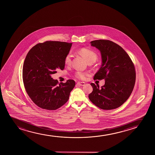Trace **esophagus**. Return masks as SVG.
<instances>
[{
  "label": "esophagus",
  "mask_w": 155,
  "mask_h": 155,
  "mask_svg": "<svg viewBox=\"0 0 155 155\" xmlns=\"http://www.w3.org/2000/svg\"><path fill=\"white\" fill-rule=\"evenodd\" d=\"M77 84L78 85H79V86H83L85 85V83H84V82H78Z\"/></svg>",
  "instance_id": "1"
}]
</instances>
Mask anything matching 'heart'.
Returning a JSON list of instances; mask_svg holds the SVG:
<instances>
[{
  "label": "heart",
  "mask_w": 155,
  "mask_h": 155,
  "mask_svg": "<svg viewBox=\"0 0 155 155\" xmlns=\"http://www.w3.org/2000/svg\"><path fill=\"white\" fill-rule=\"evenodd\" d=\"M80 53L86 59L87 62L93 61V60L95 61L97 59V54L94 51L89 49L83 48L81 49ZM71 57H72V55L71 54V53H68L66 55L64 60V64H66V65L70 64L71 61ZM87 74H88L86 72L77 71L76 74V76L78 78L85 79Z\"/></svg>",
  "instance_id": "obj_1"
}]
</instances>
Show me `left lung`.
<instances>
[{"mask_svg":"<svg viewBox=\"0 0 155 155\" xmlns=\"http://www.w3.org/2000/svg\"><path fill=\"white\" fill-rule=\"evenodd\" d=\"M90 43L100 50L102 57V65L94 79H105V85L100 88L91 83L93 91L89 94V99L103 110L117 108L128 99L134 89L136 82L134 63L124 50L112 41L98 40Z\"/></svg>","mask_w":155,"mask_h":155,"instance_id":"8db88e82","label":"left lung"}]
</instances>
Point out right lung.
Segmentation results:
<instances>
[{
  "label": "right lung",
  "mask_w": 155,
  "mask_h": 155,
  "mask_svg": "<svg viewBox=\"0 0 155 155\" xmlns=\"http://www.w3.org/2000/svg\"><path fill=\"white\" fill-rule=\"evenodd\" d=\"M72 43L46 41L38 43L28 52L23 67L24 85L29 97L36 105L55 110L68 101L75 82L69 79L58 84L51 75L64 68V58Z\"/></svg>",
  "instance_id": "1"
}]
</instances>
